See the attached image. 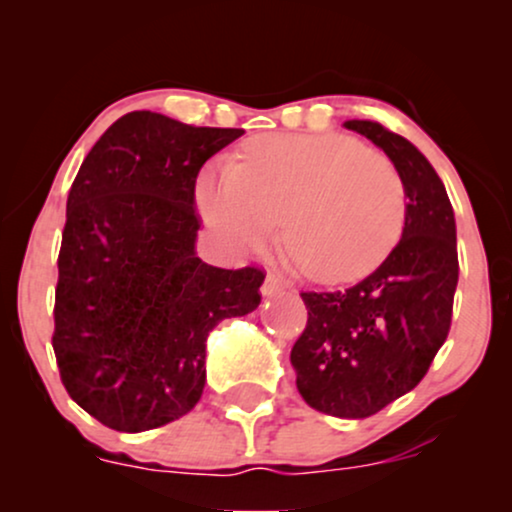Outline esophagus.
<instances>
[{
	"label": "esophagus",
	"mask_w": 512,
	"mask_h": 512,
	"mask_svg": "<svg viewBox=\"0 0 512 512\" xmlns=\"http://www.w3.org/2000/svg\"><path fill=\"white\" fill-rule=\"evenodd\" d=\"M286 289V284L284 281L279 279V276L276 274H267L264 276V284H262V296H276V293H281Z\"/></svg>",
	"instance_id": "esophagus-1"
}]
</instances>
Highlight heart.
I'll use <instances>...</instances> for the list:
<instances>
[{"label": "heart", "mask_w": 512, "mask_h": 512, "mask_svg": "<svg viewBox=\"0 0 512 512\" xmlns=\"http://www.w3.org/2000/svg\"><path fill=\"white\" fill-rule=\"evenodd\" d=\"M197 209L228 250L264 248L284 216V245L310 279L346 284L397 245L407 192L395 163L346 134H267L238 163L199 175Z\"/></svg>", "instance_id": "heart-1"}]
</instances>
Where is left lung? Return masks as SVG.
<instances>
[{
	"label": "left lung",
	"instance_id": "left-lung-1",
	"mask_svg": "<svg viewBox=\"0 0 512 512\" xmlns=\"http://www.w3.org/2000/svg\"><path fill=\"white\" fill-rule=\"evenodd\" d=\"M395 163L407 192L399 243L346 291L301 293L308 325L291 349L296 387L310 407L366 419L421 383L450 330L457 289L455 211L443 180L409 139L346 120Z\"/></svg>",
	"mask_w": 512,
	"mask_h": 512
}]
</instances>
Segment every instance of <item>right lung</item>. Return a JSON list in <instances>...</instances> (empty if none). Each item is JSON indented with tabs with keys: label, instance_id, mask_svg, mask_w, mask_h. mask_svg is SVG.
<instances>
[{
	"label": "right lung",
	"instance_id": "right-lung-1",
	"mask_svg": "<svg viewBox=\"0 0 512 512\" xmlns=\"http://www.w3.org/2000/svg\"><path fill=\"white\" fill-rule=\"evenodd\" d=\"M240 134L134 110L81 163L52 349L69 397L103 426L142 433L185 416L207 383L209 332L260 305V269L197 257V175Z\"/></svg>",
	"mask_w": 512,
	"mask_h": 512
}]
</instances>
